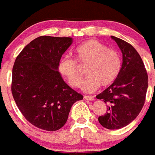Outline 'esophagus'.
Masks as SVG:
<instances>
[{
	"label": "esophagus",
	"instance_id": "obj_1",
	"mask_svg": "<svg viewBox=\"0 0 155 155\" xmlns=\"http://www.w3.org/2000/svg\"><path fill=\"white\" fill-rule=\"evenodd\" d=\"M84 99L88 100V101H94V97H93V96H84Z\"/></svg>",
	"mask_w": 155,
	"mask_h": 155
}]
</instances>
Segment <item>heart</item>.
Returning <instances> with one entry per match:
<instances>
[{
  "label": "heart",
  "mask_w": 155,
  "mask_h": 155,
  "mask_svg": "<svg viewBox=\"0 0 155 155\" xmlns=\"http://www.w3.org/2000/svg\"><path fill=\"white\" fill-rule=\"evenodd\" d=\"M76 60L79 63H88L86 74L81 87L84 92L92 93L100 85L107 86L116 80L121 70V59L114 49L106 48L98 41H85L75 49ZM58 70L70 85L78 87L81 75L74 59L65 56L59 62Z\"/></svg>",
  "instance_id": "1"
}]
</instances>
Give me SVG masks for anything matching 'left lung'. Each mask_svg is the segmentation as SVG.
<instances>
[{
    "instance_id": "obj_1",
    "label": "left lung",
    "mask_w": 155,
    "mask_h": 155,
    "mask_svg": "<svg viewBox=\"0 0 155 155\" xmlns=\"http://www.w3.org/2000/svg\"><path fill=\"white\" fill-rule=\"evenodd\" d=\"M122 54L119 74L113 84L96 96L108 105L106 114L98 117L99 123L109 130L121 129L135 119L145 103L148 76L136 49L125 41L111 36Z\"/></svg>"
}]
</instances>
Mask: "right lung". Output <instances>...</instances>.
<instances>
[{
	"instance_id": "add662e5",
	"label": "right lung",
	"mask_w": 155,
	"mask_h": 155,
	"mask_svg": "<svg viewBox=\"0 0 155 155\" xmlns=\"http://www.w3.org/2000/svg\"><path fill=\"white\" fill-rule=\"evenodd\" d=\"M72 38L41 36L28 44L13 67L12 94L31 124L55 131L65 124L72 106L83 96L70 88L58 71Z\"/></svg>"
}]
</instances>
